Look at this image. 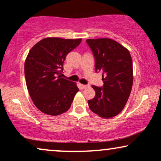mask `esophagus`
<instances>
[{"label":"esophagus","instance_id":"34e87169","mask_svg":"<svg viewBox=\"0 0 161 161\" xmlns=\"http://www.w3.org/2000/svg\"><path fill=\"white\" fill-rule=\"evenodd\" d=\"M87 87H89V86L83 85V84H79V88H80V89H86Z\"/></svg>","mask_w":161,"mask_h":161}]
</instances>
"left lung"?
<instances>
[{
	"mask_svg": "<svg viewBox=\"0 0 161 161\" xmlns=\"http://www.w3.org/2000/svg\"><path fill=\"white\" fill-rule=\"evenodd\" d=\"M95 58V71H103V87L92 86L95 97L88 101L91 111L100 117L118 115L130 94L133 82V61L129 50L117 42L102 38L86 39Z\"/></svg>",
	"mask_w": 161,
	"mask_h": 161,
	"instance_id": "left-lung-1",
	"label": "left lung"
}]
</instances>
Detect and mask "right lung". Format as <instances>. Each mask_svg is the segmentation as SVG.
<instances>
[{"instance_id": "1", "label": "right lung", "mask_w": 161, "mask_h": 161, "mask_svg": "<svg viewBox=\"0 0 161 161\" xmlns=\"http://www.w3.org/2000/svg\"><path fill=\"white\" fill-rule=\"evenodd\" d=\"M82 39L47 37L34 45L25 61V82L31 98L42 113L57 116L71 106L76 83L61 78L66 56Z\"/></svg>"}]
</instances>
